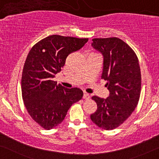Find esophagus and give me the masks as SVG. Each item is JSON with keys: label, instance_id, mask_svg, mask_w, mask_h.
<instances>
[{"label": "esophagus", "instance_id": "1", "mask_svg": "<svg viewBox=\"0 0 159 159\" xmlns=\"http://www.w3.org/2000/svg\"><path fill=\"white\" fill-rule=\"evenodd\" d=\"M89 98H90V96H89V93H84V97H83V99H89Z\"/></svg>", "mask_w": 159, "mask_h": 159}]
</instances>
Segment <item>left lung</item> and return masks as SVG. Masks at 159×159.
Here are the masks:
<instances>
[{
  "mask_svg": "<svg viewBox=\"0 0 159 159\" xmlns=\"http://www.w3.org/2000/svg\"><path fill=\"white\" fill-rule=\"evenodd\" d=\"M91 45L104 57L102 79L107 80L109 96L91 99L97 109L91 120L107 130L119 127L137 107L141 91V73L138 58L133 49L117 37L95 38Z\"/></svg>",
  "mask_w": 159,
  "mask_h": 159,
  "instance_id": "1",
  "label": "left lung"
}]
</instances>
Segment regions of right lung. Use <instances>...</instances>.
I'll return each instance as SVG.
<instances>
[{
	"label": "right lung",
	"mask_w": 159,
	"mask_h": 159,
	"mask_svg": "<svg viewBox=\"0 0 159 159\" xmlns=\"http://www.w3.org/2000/svg\"><path fill=\"white\" fill-rule=\"evenodd\" d=\"M88 38L48 36L32 47L21 77L22 99L29 115L45 129L54 128L66 117L71 105L82 99L78 88L66 89L52 79L70 53L80 50Z\"/></svg>",
	"instance_id": "1"
}]
</instances>
